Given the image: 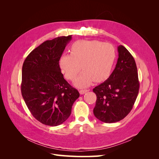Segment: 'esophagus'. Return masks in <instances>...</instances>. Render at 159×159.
I'll use <instances>...</instances> for the list:
<instances>
[{"label": "esophagus", "instance_id": "obj_1", "mask_svg": "<svg viewBox=\"0 0 159 159\" xmlns=\"http://www.w3.org/2000/svg\"><path fill=\"white\" fill-rule=\"evenodd\" d=\"M88 89H81V90H80V93L82 95V94L85 93L86 92H88Z\"/></svg>", "mask_w": 159, "mask_h": 159}]
</instances>
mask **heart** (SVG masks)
<instances>
[{"mask_svg": "<svg viewBox=\"0 0 159 159\" xmlns=\"http://www.w3.org/2000/svg\"><path fill=\"white\" fill-rule=\"evenodd\" d=\"M71 54H63L59 58L61 73L74 80L81 68L84 71L74 82L78 88H85L94 80L103 81L110 75L116 57L114 47L98 40H78L71 46Z\"/></svg>", "mask_w": 159, "mask_h": 159, "instance_id": "obj_1", "label": "heart"}]
</instances>
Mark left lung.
Masks as SVG:
<instances>
[{"mask_svg":"<svg viewBox=\"0 0 159 159\" xmlns=\"http://www.w3.org/2000/svg\"><path fill=\"white\" fill-rule=\"evenodd\" d=\"M119 57L109 78L93 89L97 96L93 114L99 121H121L131 111L139 93L137 68L133 56L123 46L117 48Z\"/></svg>","mask_w":159,"mask_h":159,"instance_id":"left-lung-1","label":"left lung"}]
</instances>
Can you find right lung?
<instances>
[{
	"instance_id": "1",
	"label": "right lung",
	"mask_w": 159,
	"mask_h": 159,
	"mask_svg": "<svg viewBox=\"0 0 159 159\" xmlns=\"http://www.w3.org/2000/svg\"><path fill=\"white\" fill-rule=\"evenodd\" d=\"M71 35L46 40L33 50L22 66L21 93L36 119L49 126H57L68 119L78 91L61 74L59 58Z\"/></svg>"
}]
</instances>
